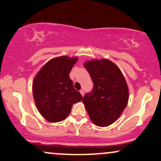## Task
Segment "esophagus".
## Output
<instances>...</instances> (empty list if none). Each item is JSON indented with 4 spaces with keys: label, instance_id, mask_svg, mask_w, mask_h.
<instances>
[{
    "label": "esophagus",
    "instance_id": "1",
    "mask_svg": "<svg viewBox=\"0 0 161 161\" xmlns=\"http://www.w3.org/2000/svg\"><path fill=\"white\" fill-rule=\"evenodd\" d=\"M79 92H80V93H81V94H82V96H84V91H83V90H80V91H79Z\"/></svg>",
    "mask_w": 161,
    "mask_h": 161
}]
</instances>
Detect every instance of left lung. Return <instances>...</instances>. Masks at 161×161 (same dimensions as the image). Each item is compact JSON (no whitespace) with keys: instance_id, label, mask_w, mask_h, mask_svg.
<instances>
[{"instance_id":"obj_1","label":"left lung","mask_w":161,"mask_h":161,"mask_svg":"<svg viewBox=\"0 0 161 161\" xmlns=\"http://www.w3.org/2000/svg\"><path fill=\"white\" fill-rule=\"evenodd\" d=\"M84 66L92 79L93 88L82 102L92 123L106 127L120 117L128 104L127 82L119 68L107 58L87 61Z\"/></svg>"}]
</instances>
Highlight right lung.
<instances>
[{"label": "right lung", "mask_w": 161, "mask_h": 161, "mask_svg": "<svg viewBox=\"0 0 161 161\" xmlns=\"http://www.w3.org/2000/svg\"><path fill=\"white\" fill-rule=\"evenodd\" d=\"M78 57L62 56L48 61L34 77L32 94L40 114L50 123L65 119L82 96L74 87L69 74Z\"/></svg>", "instance_id": "1"}]
</instances>
